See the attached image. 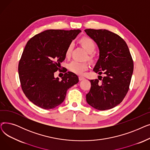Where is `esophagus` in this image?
Returning a JSON list of instances; mask_svg holds the SVG:
<instances>
[{
  "label": "esophagus",
  "mask_w": 150,
  "mask_h": 150,
  "mask_svg": "<svg viewBox=\"0 0 150 150\" xmlns=\"http://www.w3.org/2000/svg\"><path fill=\"white\" fill-rule=\"evenodd\" d=\"M78 78H79V80H80V81H82V80H84L85 79V78L83 77V76H80Z\"/></svg>",
  "instance_id": "obj_1"
}]
</instances>
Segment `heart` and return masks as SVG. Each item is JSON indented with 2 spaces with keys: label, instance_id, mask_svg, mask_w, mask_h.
<instances>
[{
  "label": "heart",
  "instance_id": "heart-1",
  "mask_svg": "<svg viewBox=\"0 0 150 150\" xmlns=\"http://www.w3.org/2000/svg\"><path fill=\"white\" fill-rule=\"evenodd\" d=\"M80 42L82 44L83 47L85 49V50L89 53H92L95 51L96 48V44L93 41V39H92L91 38L84 37L80 39ZM73 47V43H70L68 45L66 51V56L67 57H69L70 55L71 51H72ZM68 68L69 70L71 71L72 72L75 73L76 74L80 75L82 74L85 70L88 69V64L86 62H80L74 60L69 63L68 65Z\"/></svg>",
  "mask_w": 150,
  "mask_h": 150
}]
</instances>
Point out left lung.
Listing matches in <instances>:
<instances>
[{"label":"left lung","mask_w":150,"mask_h":150,"mask_svg":"<svg viewBox=\"0 0 150 150\" xmlns=\"http://www.w3.org/2000/svg\"><path fill=\"white\" fill-rule=\"evenodd\" d=\"M84 31L96 42L100 51L93 71L105 74L90 81L91 88L86 94V101L100 111L113 108L121 103L129 90L134 64L128 47L120 36L109 30Z\"/></svg>","instance_id":"8db88e82"}]
</instances>
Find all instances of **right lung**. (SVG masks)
<instances>
[{
    "instance_id": "1",
    "label": "right lung",
    "mask_w": 150,
    "mask_h": 150,
    "mask_svg": "<svg viewBox=\"0 0 150 150\" xmlns=\"http://www.w3.org/2000/svg\"><path fill=\"white\" fill-rule=\"evenodd\" d=\"M80 32L78 29L47 30L27 42L18 71L22 89L34 105L44 109L56 108L64 101L67 91L78 83L73 72H66L61 81L54 74L65 59L68 45Z\"/></svg>"
}]
</instances>
